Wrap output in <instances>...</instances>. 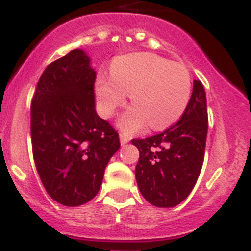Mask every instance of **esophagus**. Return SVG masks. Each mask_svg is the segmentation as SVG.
Returning <instances> with one entry per match:
<instances>
[{
    "instance_id": "1",
    "label": "esophagus",
    "mask_w": 251,
    "mask_h": 251,
    "mask_svg": "<svg viewBox=\"0 0 251 251\" xmlns=\"http://www.w3.org/2000/svg\"><path fill=\"white\" fill-rule=\"evenodd\" d=\"M120 141H121V145H125V144H127V142L130 141V139H128L127 136H125V135L121 134L120 135Z\"/></svg>"
}]
</instances>
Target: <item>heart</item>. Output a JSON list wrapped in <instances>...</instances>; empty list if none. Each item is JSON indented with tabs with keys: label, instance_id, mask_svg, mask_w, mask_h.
I'll list each match as a JSON object with an SVG mask.
<instances>
[{
	"label": "heart",
	"instance_id": "obj_1",
	"mask_svg": "<svg viewBox=\"0 0 251 251\" xmlns=\"http://www.w3.org/2000/svg\"><path fill=\"white\" fill-rule=\"evenodd\" d=\"M126 92L134 106L119 119V127L127 134L148 124L152 130H162L184 114L191 77L184 65L152 53H135L115 61L111 77L103 74L98 77L96 96L102 116L111 117L125 105Z\"/></svg>",
	"mask_w": 251,
	"mask_h": 251
}]
</instances>
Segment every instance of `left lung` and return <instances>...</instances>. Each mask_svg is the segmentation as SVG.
<instances>
[{
  "instance_id": "8db88e82",
  "label": "left lung",
  "mask_w": 251,
  "mask_h": 251,
  "mask_svg": "<svg viewBox=\"0 0 251 251\" xmlns=\"http://www.w3.org/2000/svg\"><path fill=\"white\" fill-rule=\"evenodd\" d=\"M207 124L206 94L195 80L177 123L161 134L131 141L140 151L135 170L137 186L153 206H176L191 193L204 162Z\"/></svg>"
}]
</instances>
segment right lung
I'll return each instance as SVG.
<instances>
[{"label": "right lung", "instance_id": "obj_1", "mask_svg": "<svg viewBox=\"0 0 251 251\" xmlns=\"http://www.w3.org/2000/svg\"><path fill=\"white\" fill-rule=\"evenodd\" d=\"M96 72L82 50L53 61L31 102L36 169L47 194L65 206L86 204L99 193L119 134L95 110Z\"/></svg>", "mask_w": 251, "mask_h": 251}]
</instances>
